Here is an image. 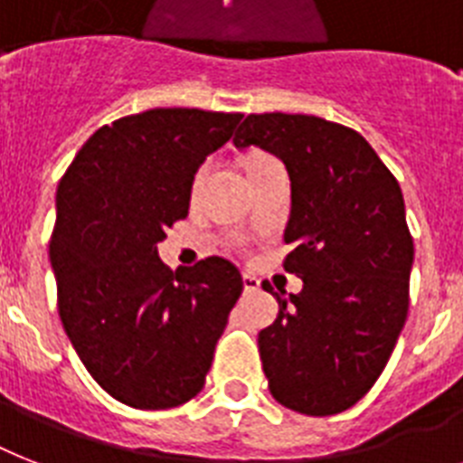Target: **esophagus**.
Masks as SVG:
<instances>
[{"label": "esophagus", "mask_w": 463, "mask_h": 463, "mask_svg": "<svg viewBox=\"0 0 463 463\" xmlns=\"http://www.w3.org/2000/svg\"><path fill=\"white\" fill-rule=\"evenodd\" d=\"M242 285H244V292L261 290V280H259L257 276H251V273H242Z\"/></svg>", "instance_id": "esophagus-1"}]
</instances>
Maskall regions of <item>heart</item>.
I'll return each mask as SVG.
<instances>
[{"label":"heart","mask_w":463,"mask_h":463,"mask_svg":"<svg viewBox=\"0 0 463 463\" xmlns=\"http://www.w3.org/2000/svg\"><path fill=\"white\" fill-rule=\"evenodd\" d=\"M254 161H259V159H254ZM254 161H251V164H254ZM197 180H199V175H197ZM197 180H194V183H197Z\"/></svg>","instance_id":"1"}]
</instances>
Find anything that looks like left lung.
Returning <instances> with one entry per match:
<instances>
[{"instance_id":"8db88e82","label":"left lung","mask_w":463,"mask_h":463,"mask_svg":"<svg viewBox=\"0 0 463 463\" xmlns=\"http://www.w3.org/2000/svg\"><path fill=\"white\" fill-rule=\"evenodd\" d=\"M232 145L290 175L285 270L304 285L276 295L259 333L269 390L299 414H340L373 388L407 321L414 240L400 183L356 130L318 116L250 114Z\"/></svg>"}]
</instances>
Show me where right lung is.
I'll return each instance as SVG.
<instances>
[{"label": "right lung", "instance_id": "obj_1", "mask_svg": "<svg viewBox=\"0 0 463 463\" xmlns=\"http://www.w3.org/2000/svg\"><path fill=\"white\" fill-rule=\"evenodd\" d=\"M242 114L149 109L101 126L56 187L49 261L59 317L90 375L135 409L202 390L240 270L221 257L171 270L156 242L185 219L194 173Z\"/></svg>", "mask_w": 463, "mask_h": 463}]
</instances>
